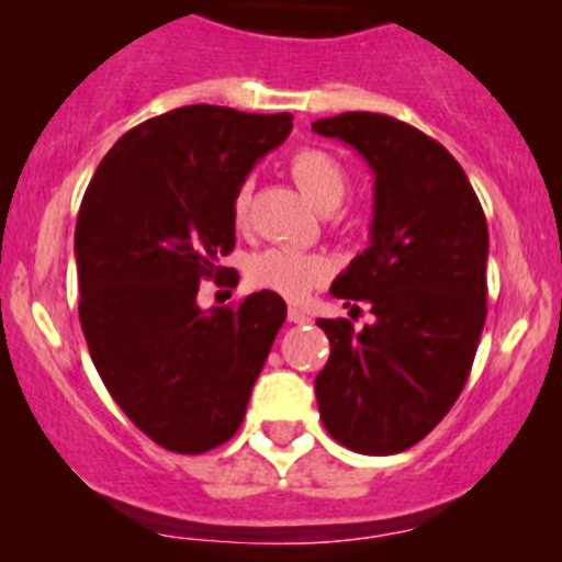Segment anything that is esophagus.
Here are the masks:
<instances>
[{"label": "esophagus", "instance_id": "34e87169", "mask_svg": "<svg viewBox=\"0 0 562 562\" xmlns=\"http://www.w3.org/2000/svg\"><path fill=\"white\" fill-rule=\"evenodd\" d=\"M288 321H291V323H296V326H302V323H310V315H304L302 310L291 307V310H288Z\"/></svg>", "mask_w": 562, "mask_h": 562}]
</instances>
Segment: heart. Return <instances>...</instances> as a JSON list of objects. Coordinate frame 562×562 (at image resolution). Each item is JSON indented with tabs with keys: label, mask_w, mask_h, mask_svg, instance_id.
Returning <instances> with one entry per match:
<instances>
[{
	"label": "heart",
	"mask_w": 562,
	"mask_h": 562,
	"mask_svg": "<svg viewBox=\"0 0 562 562\" xmlns=\"http://www.w3.org/2000/svg\"><path fill=\"white\" fill-rule=\"evenodd\" d=\"M291 173L304 198L321 212H331L348 195V173L323 149H299L291 160ZM249 195H252V181L245 179L234 192L236 223L247 220ZM331 274V258L296 247H266L247 260L249 285L285 299H304Z\"/></svg>",
	"instance_id": "obj_1"
}]
</instances>
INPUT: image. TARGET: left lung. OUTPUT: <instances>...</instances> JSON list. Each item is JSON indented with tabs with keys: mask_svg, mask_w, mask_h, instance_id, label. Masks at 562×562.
<instances>
[{
	"mask_svg": "<svg viewBox=\"0 0 562 562\" xmlns=\"http://www.w3.org/2000/svg\"><path fill=\"white\" fill-rule=\"evenodd\" d=\"M313 130L353 146L375 173L370 247L331 285L375 323L317 321L331 345L317 407L350 451L400 454L443 422L473 367L486 321L484 209L449 149L400 119L348 111Z\"/></svg>",
	"mask_w": 562,
	"mask_h": 562,
	"instance_id": "8db88e82",
	"label": "left lung"
}]
</instances>
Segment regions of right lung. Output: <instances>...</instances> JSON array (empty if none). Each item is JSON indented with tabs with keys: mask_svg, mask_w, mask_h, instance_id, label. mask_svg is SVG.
<instances>
[{
	"mask_svg": "<svg viewBox=\"0 0 562 562\" xmlns=\"http://www.w3.org/2000/svg\"><path fill=\"white\" fill-rule=\"evenodd\" d=\"M291 113L184 105L124 133L87 187L76 223L78 317L108 394L176 454L236 435L249 391L285 323L260 291L239 307H198L236 245L234 192L288 138Z\"/></svg>",
	"mask_w": 562,
	"mask_h": 562,
	"instance_id": "right-lung-1",
	"label": "right lung"
}]
</instances>
